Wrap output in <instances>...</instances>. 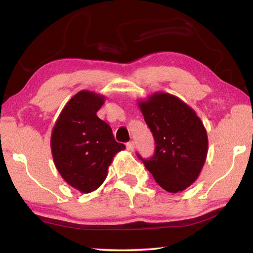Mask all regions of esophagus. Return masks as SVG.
I'll return each instance as SVG.
<instances>
[{
	"mask_svg": "<svg viewBox=\"0 0 253 253\" xmlns=\"http://www.w3.org/2000/svg\"><path fill=\"white\" fill-rule=\"evenodd\" d=\"M126 148H127V150L132 151V150L135 149V142H134V141L127 142V144H126Z\"/></svg>",
	"mask_w": 253,
	"mask_h": 253,
	"instance_id": "esophagus-1",
	"label": "esophagus"
}]
</instances>
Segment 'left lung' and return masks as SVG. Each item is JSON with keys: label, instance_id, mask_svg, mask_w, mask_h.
Segmentation results:
<instances>
[{"label": "left lung", "instance_id": "obj_1", "mask_svg": "<svg viewBox=\"0 0 253 253\" xmlns=\"http://www.w3.org/2000/svg\"><path fill=\"white\" fill-rule=\"evenodd\" d=\"M137 104L156 144L150 159L138 157L163 189L171 194L185 190L199 177L208 153L203 122L185 102L163 91Z\"/></svg>", "mask_w": 253, "mask_h": 253}]
</instances>
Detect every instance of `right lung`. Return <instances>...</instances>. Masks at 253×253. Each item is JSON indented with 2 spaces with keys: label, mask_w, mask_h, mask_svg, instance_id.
Masks as SVG:
<instances>
[{
  "label": "right lung",
  "mask_w": 253,
  "mask_h": 253,
  "mask_svg": "<svg viewBox=\"0 0 253 253\" xmlns=\"http://www.w3.org/2000/svg\"><path fill=\"white\" fill-rule=\"evenodd\" d=\"M105 96L81 90L59 114L50 137L55 167L68 185L83 194L97 189L107 177L114 156L125 149L111 126L96 113Z\"/></svg>",
  "instance_id": "obj_1"
}]
</instances>
